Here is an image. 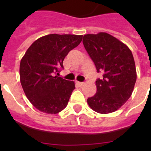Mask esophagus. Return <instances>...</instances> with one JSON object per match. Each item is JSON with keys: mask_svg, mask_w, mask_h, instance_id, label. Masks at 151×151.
I'll use <instances>...</instances> for the list:
<instances>
[{"mask_svg": "<svg viewBox=\"0 0 151 151\" xmlns=\"http://www.w3.org/2000/svg\"><path fill=\"white\" fill-rule=\"evenodd\" d=\"M76 84H78V85H80V86H82L84 85V82H80V81H75Z\"/></svg>", "mask_w": 151, "mask_h": 151, "instance_id": "34e87169", "label": "esophagus"}]
</instances>
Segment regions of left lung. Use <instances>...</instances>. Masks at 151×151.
<instances>
[{
    "instance_id": "left-lung-1",
    "label": "left lung",
    "mask_w": 151,
    "mask_h": 151,
    "mask_svg": "<svg viewBox=\"0 0 151 151\" xmlns=\"http://www.w3.org/2000/svg\"><path fill=\"white\" fill-rule=\"evenodd\" d=\"M85 49L103 78L96 81V93L87 99L99 114L114 112L130 98L136 81L133 55L128 46L112 35L100 32L83 37Z\"/></svg>"
}]
</instances>
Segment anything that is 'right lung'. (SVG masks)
<instances>
[{
	"instance_id": "add662e5",
	"label": "right lung",
	"mask_w": 151,
	"mask_h": 151,
	"mask_svg": "<svg viewBox=\"0 0 151 151\" xmlns=\"http://www.w3.org/2000/svg\"><path fill=\"white\" fill-rule=\"evenodd\" d=\"M81 41L82 35L48 34L36 40L27 49L20 62V82L26 96L36 109L55 114L67 106L75 88L74 81L55 73L63 68L66 55Z\"/></svg>"
}]
</instances>
